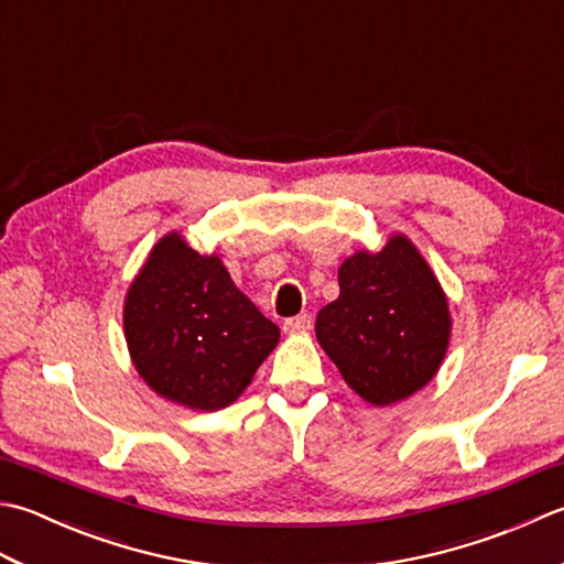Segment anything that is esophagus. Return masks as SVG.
Instances as JSON below:
<instances>
[{"label":"esophagus","instance_id":"obj_1","mask_svg":"<svg viewBox=\"0 0 564 564\" xmlns=\"http://www.w3.org/2000/svg\"><path fill=\"white\" fill-rule=\"evenodd\" d=\"M313 327V317L311 315H297V317H289L283 323V333L295 335V333H307Z\"/></svg>","mask_w":564,"mask_h":564}]
</instances>
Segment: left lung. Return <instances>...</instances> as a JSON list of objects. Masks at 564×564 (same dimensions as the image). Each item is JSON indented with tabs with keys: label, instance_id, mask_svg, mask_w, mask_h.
I'll use <instances>...</instances> for the list:
<instances>
[{
	"label": "left lung",
	"instance_id": "obj_1",
	"mask_svg": "<svg viewBox=\"0 0 564 564\" xmlns=\"http://www.w3.org/2000/svg\"><path fill=\"white\" fill-rule=\"evenodd\" d=\"M339 297L315 319L319 347L371 405L399 403L435 377L449 345V305L403 235L339 267Z\"/></svg>",
	"mask_w": 564,
	"mask_h": 564
}]
</instances>
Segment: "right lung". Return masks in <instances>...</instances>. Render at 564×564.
I'll return each mask as SVG.
<instances>
[{
    "label": "right lung",
    "instance_id": "obj_1",
    "mask_svg": "<svg viewBox=\"0 0 564 564\" xmlns=\"http://www.w3.org/2000/svg\"><path fill=\"white\" fill-rule=\"evenodd\" d=\"M124 337L153 391L209 413L245 393L281 333L237 289L217 253L203 257L171 231L129 285Z\"/></svg>",
    "mask_w": 564,
    "mask_h": 564
}]
</instances>
